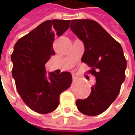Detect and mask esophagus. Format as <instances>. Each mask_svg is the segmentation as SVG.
Returning <instances> with one entry per match:
<instances>
[{"label": "esophagus", "mask_w": 135, "mask_h": 135, "mask_svg": "<svg viewBox=\"0 0 135 135\" xmlns=\"http://www.w3.org/2000/svg\"><path fill=\"white\" fill-rule=\"evenodd\" d=\"M78 78V76L76 74H72V79H76Z\"/></svg>", "instance_id": "34e87169"}]
</instances>
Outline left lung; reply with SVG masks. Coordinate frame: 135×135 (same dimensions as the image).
Segmentation results:
<instances>
[{
    "label": "left lung",
    "mask_w": 135,
    "mask_h": 135,
    "mask_svg": "<svg viewBox=\"0 0 135 135\" xmlns=\"http://www.w3.org/2000/svg\"><path fill=\"white\" fill-rule=\"evenodd\" d=\"M70 28L85 45L82 61L91 67L90 73L96 78L90 95L77 100L76 105L83 114L97 116L118 96L125 79L127 61L121 45L95 21L72 20Z\"/></svg>",
    "instance_id": "8db88e82"
}]
</instances>
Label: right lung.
Here are the masks:
<instances>
[{"label":"right lung","instance_id":"1","mask_svg":"<svg viewBox=\"0 0 135 135\" xmlns=\"http://www.w3.org/2000/svg\"><path fill=\"white\" fill-rule=\"evenodd\" d=\"M70 20H47L16 42L11 59L12 76L23 101L39 113L52 112L59 104V96L71 85L68 71L46 76L45 65L55 55L53 43L69 27Z\"/></svg>","mask_w":135,"mask_h":135}]
</instances>
